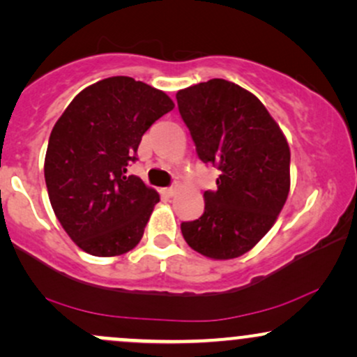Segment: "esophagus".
Masks as SVG:
<instances>
[{
    "instance_id": "34e87169",
    "label": "esophagus",
    "mask_w": 357,
    "mask_h": 357,
    "mask_svg": "<svg viewBox=\"0 0 357 357\" xmlns=\"http://www.w3.org/2000/svg\"><path fill=\"white\" fill-rule=\"evenodd\" d=\"M162 192L167 196H173L176 192V186H169V188H162Z\"/></svg>"
}]
</instances>
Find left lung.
I'll list each match as a JSON object with an SVG mask.
<instances>
[{
	"instance_id": "8db88e82",
	"label": "left lung",
	"mask_w": 357,
	"mask_h": 357,
	"mask_svg": "<svg viewBox=\"0 0 357 357\" xmlns=\"http://www.w3.org/2000/svg\"><path fill=\"white\" fill-rule=\"evenodd\" d=\"M178 109L204 165L221 171L204 191V213L181 223L186 243L215 260L236 258L267 235L290 190V149L248 90L211 79L179 90Z\"/></svg>"
}]
</instances>
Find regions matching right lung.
<instances>
[{
	"label": "right lung",
	"instance_id": "add662e5",
	"mask_svg": "<svg viewBox=\"0 0 357 357\" xmlns=\"http://www.w3.org/2000/svg\"><path fill=\"white\" fill-rule=\"evenodd\" d=\"M173 100L130 77L84 89L53 126L45 183L56 218L77 247L93 257L132 250L144 235L159 195L127 174L151 126Z\"/></svg>",
	"mask_w": 357,
	"mask_h": 357
}]
</instances>
